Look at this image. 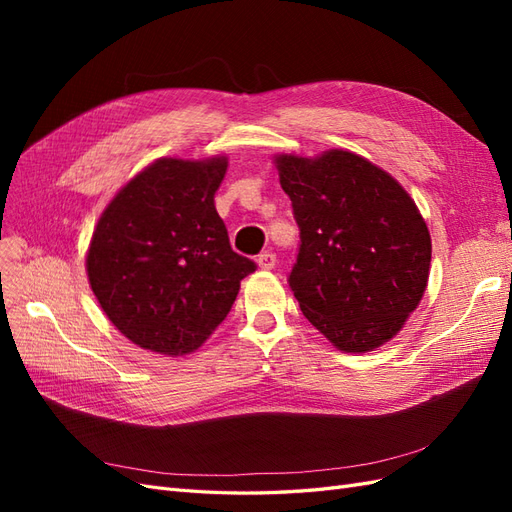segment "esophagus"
Instances as JSON below:
<instances>
[{
    "instance_id": "esophagus-1",
    "label": "esophagus",
    "mask_w": 512,
    "mask_h": 512,
    "mask_svg": "<svg viewBox=\"0 0 512 512\" xmlns=\"http://www.w3.org/2000/svg\"><path fill=\"white\" fill-rule=\"evenodd\" d=\"M275 254L273 252H262V254H258V258H256V262H258V267L260 269H265V271H271L273 267H275Z\"/></svg>"
}]
</instances>
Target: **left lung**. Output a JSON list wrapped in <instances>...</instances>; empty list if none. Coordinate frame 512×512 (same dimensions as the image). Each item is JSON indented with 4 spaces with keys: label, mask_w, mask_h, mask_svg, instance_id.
Wrapping results in <instances>:
<instances>
[{
    "label": "left lung",
    "mask_w": 512,
    "mask_h": 512,
    "mask_svg": "<svg viewBox=\"0 0 512 512\" xmlns=\"http://www.w3.org/2000/svg\"><path fill=\"white\" fill-rule=\"evenodd\" d=\"M299 226L288 284L303 316L344 352L389 342L429 280L431 239L406 190L350 151L277 158Z\"/></svg>",
    "instance_id": "obj_1"
}]
</instances>
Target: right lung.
I'll use <instances>...</instances> for the list:
<instances>
[{"mask_svg":"<svg viewBox=\"0 0 512 512\" xmlns=\"http://www.w3.org/2000/svg\"><path fill=\"white\" fill-rule=\"evenodd\" d=\"M226 166V158L158 160L102 213L87 254L89 284L136 346L173 356L196 350L256 271L232 250L215 211Z\"/></svg>","mask_w":512,"mask_h":512,"instance_id":"1","label":"right lung"}]
</instances>
